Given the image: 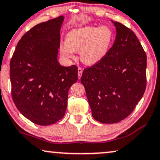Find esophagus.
<instances>
[{"mask_svg": "<svg viewBox=\"0 0 160 160\" xmlns=\"http://www.w3.org/2000/svg\"><path fill=\"white\" fill-rule=\"evenodd\" d=\"M82 72H83V69H82V68H78V78H80L81 77H82Z\"/></svg>", "mask_w": 160, "mask_h": 160, "instance_id": "esophagus-1", "label": "esophagus"}]
</instances>
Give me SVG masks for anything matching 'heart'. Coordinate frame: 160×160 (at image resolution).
<instances>
[{
    "label": "heart",
    "mask_w": 160,
    "mask_h": 160,
    "mask_svg": "<svg viewBox=\"0 0 160 160\" xmlns=\"http://www.w3.org/2000/svg\"><path fill=\"white\" fill-rule=\"evenodd\" d=\"M113 40V33L107 26L97 28L83 27L70 30L65 37V44L62 45V54L68 58H74V51L79 50L81 60L84 64H94L102 60L109 50Z\"/></svg>",
    "instance_id": "obj_1"
}]
</instances>
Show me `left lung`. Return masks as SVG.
<instances>
[{
	"instance_id": "8db88e82",
	"label": "left lung",
	"mask_w": 160,
	"mask_h": 160,
	"mask_svg": "<svg viewBox=\"0 0 160 160\" xmlns=\"http://www.w3.org/2000/svg\"><path fill=\"white\" fill-rule=\"evenodd\" d=\"M113 46L100 62L84 70L85 88L92 117L102 123L125 119L141 99L146 88L147 56L135 33L115 21Z\"/></svg>"
}]
</instances>
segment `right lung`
<instances>
[{"label":"right lung","mask_w":160,"mask_h":160,"mask_svg":"<svg viewBox=\"0 0 160 160\" xmlns=\"http://www.w3.org/2000/svg\"><path fill=\"white\" fill-rule=\"evenodd\" d=\"M64 17L35 25L21 37L12 57V98L18 110L33 123L54 124L62 119L68 90L78 80L76 65L57 61Z\"/></svg>","instance_id":"right-lung-1"}]
</instances>
